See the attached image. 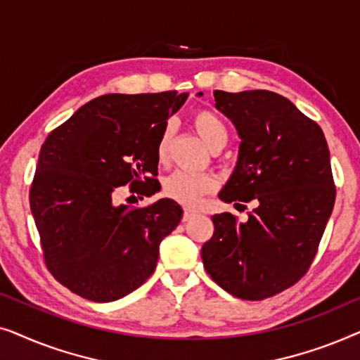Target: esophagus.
<instances>
[{"mask_svg": "<svg viewBox=\"0 0 360 360\" xmlns=\"http://www.w3.org/2000/svg\"><path fill=\"white\" fill-rule=\"evenodd\" d=\"M195 214H196V211L190 210V208H185V211H184V221H188L190 218H193Z\"/></svg>", "mask_w": 360, "mask_h": 360, "instance_id": "34e87169", "label": "esophagus"}]
</instances>
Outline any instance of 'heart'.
Segmentation results:
<instances>
[{
    "label": "heart",
    "mask_w": 360,
    "mask_h": 360,
    "mask_svg": "<svg viewBox=\"0 0 360 360\" xmlns=\"http://www.w3.org/2000/svg\"><path fill=\"white\" fill-rule=\"evenodd\" d=\"M196 134L211 150L223 149L228 142V129L223 120L210 110H198L191 116ZM172 139V126L167 124L162 129L159 141H157L155 154L159 160H165L169 154V146ZM216 188L214 176L206 174H188V172H175L164 181V193L169 198L179 201L181 205L195 206L205 195L213 193Z\"/></svg>",
    "instance_id": "obj_1"
}]
</instances>
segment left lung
Listing matches in <instances>:
<instances>
[{
	"mask_svg": "<svg viewBox=\"0 0 360 360\" xmlns=\"http://www.w3.org/2000/svg\"><path fill=\"white\" fill-rule=\"evenodd\" d=\"M214 101L240 137L219 200L255 208L245 223L231 213L211 216L214 233L201 259L228 293L264 300L297 283L316 255L336 200L328 142L316 122L274 91L216 90Z\"/></svg>",
	"mask_w": 360,
	"mask_h": 360,
	"instance_id": "obj_1",
	"label": "left lung"
}]
</instances>
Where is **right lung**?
<instances>
[{
  "mask_svg": "<svg viewBox=\"0 0 360 360\" xmlns=\"http://www.w3.org/2000/svg\"><path fill=\"white\" fill-rule=\"evenodd\" d=\"M188 93L98 96L47 136L29 203L47 269L73 293L105 303L154 274L159 245L184 210L162 198L146 208L116 205L120 186L159 191L155 147Z\"/></svg>",
  "mask_w": 360,
  "mask_h": 360,
  "instance_id": "right-lung-1",
  "label": "right lung"
}]
</instances>
